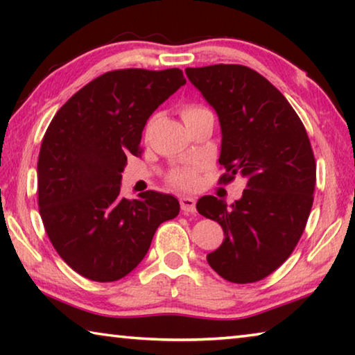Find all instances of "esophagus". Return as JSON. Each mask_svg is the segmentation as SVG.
<instances>
[{"instance_id": "34e87169", "label": "esophagus", "mask_w": 355, "mask_h": 355, "mask_svg": "<svg viewBox=\"0 0 355 355\" xmlns=\"http://www.w3.org/2000/svg\"><path fill=\"white\" fill-rule=\"evenodd\" d=\"M180 205L184 213H196V199L194 197H182Z\"/></svg>"}]
</instances>
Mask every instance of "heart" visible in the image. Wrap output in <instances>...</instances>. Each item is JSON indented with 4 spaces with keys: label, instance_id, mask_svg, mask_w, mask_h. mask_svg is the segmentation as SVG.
<instances>
[{
    "label": "heart",
    "instance_id": "obj_1",
    "mask_svg": "<svg viewBox=\"0 0 355 355\" xmlns=\"http://www.w3.org/2000/svg\"><path fill=\"white\" fill-rule=\"evenodd\" d=\"M203 112H209L207 107H203L200 105H188L184 106L182 110V117L183 120H188L194 116H199V114ZM199 169L200 167L197 164H186V166H178L175 169H172L169 177V183L172 186H175V188L180 189H191L194 188L199 182Z\"/></svg>",
    "mask_w": 355,
    "mask_h": 355
}]
</instances>
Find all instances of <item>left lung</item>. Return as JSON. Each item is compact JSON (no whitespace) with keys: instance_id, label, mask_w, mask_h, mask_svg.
Masks as SVG:
<instances>
[{"instance_id":"8db88e82","label":"left lung","mask_w":355,"mask_h":355,"mask_svg":"<svg viewBox=\"0 0 355 355\" xmlns=\"http://www.w3.org/2000/svg\"><path fill=\"white\" fill-rule=\"evenodd\" d=\"M184 71L219 117L220 183L245 180L230 207L214 196L197 202L225 236L207 261L228 282L252 284L274 272L304 233L316 183L313 150L296 111L255 70L216 64Z\"/></svg>"}]
</instances>
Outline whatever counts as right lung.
<instances>
[{"label": "right lung", "instance_id": "1", "mask_svg": "<svg viewBox=\"0 0 355 355\" xmlns=\"http://www.w3.org/2000/svg\"><path fill=\"white\" fill-rule=\"evenodd\" d=\"M180 69H125L80 89L53 117L37 163L39 211L62 260L83 277L114 282L142 261L156 228L173 219V196H120L127 156H141L148 117L184 86Z\"/></svg>", "mask_w": 355, "mask_h": 355}]
</instances>
